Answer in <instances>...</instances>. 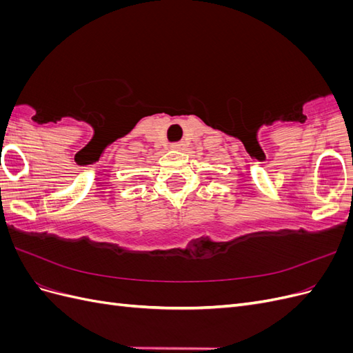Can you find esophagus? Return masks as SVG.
<instances>
[{
  "label": "esophagus",
  "instance_id": "34e87169",
  "mask_svg": "<svg viewBox=\"0 0 353 353\" xmlns=\"http://www.w3.org/2000/svg\"><path fill=\"white\" fill-rule=\"evenodd\" d=\"M184 143L183 141H178V143H172L170 144V148H172V150H183L184 148Z\"/></svg>",
  "mask_w": 353,
  "mask_h": 353
}]
</instances>
